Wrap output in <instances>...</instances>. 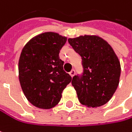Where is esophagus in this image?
Here are the masks:
<instances>
[{
  "instance_id": "obj_1",
  "label": "esophagus",
  "mask_w": 132,
  "mask_h": 132,
  "mask_svg": "<svg viewBox=\"0 0 132 132\" xmlns=\"http://www.w3.org/2000/svg\"><path fill=\"white\" fill-rule=\"evenodd\" d=\"M69 73H70V75H71V77H73V75L75 74V71H74V69L71 70V71Z\"/></svg>"
}]
</instances>
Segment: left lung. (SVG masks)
I'll list each match as a JSON object with an SVG mask.
<instances>
[{
  "label": "left lung",
  "mask_w": 132,
  "mask_h": 132,
  "mask_svg": "<svg viewBox=\"0 0 132 132\" xmlns=\"http://www.w3.org/2000/svg\"><path fill=\"white\" fill-rule=\"evenodd\" d=\"M68 43L82 59V73L73 76L71 82L80 102L92 108L105 104L119 85L121 67L117 55L98 36L69 38Z\"/></svg>",
  "instance_id": "8db88e82"
}]
</instances>
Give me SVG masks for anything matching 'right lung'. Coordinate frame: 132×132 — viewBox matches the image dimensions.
<instances>
[{
	"label": "right lung",
	"mask_w": 132,
	"mask_h": 132,
	"mask_svg": "<svg viewBox=\"0 0 132 132\" xmlns=\"http://www.w3.org/2000/svg\"><path fill=\"white\" fill-rule=\"evenodd\" d=\"M66 41L59 34L46 32L32 38L22 49L19 61V82L26 98L37 108L55 107L72 80L59 58Z\"/></svg>",
	"instance_id": "right-lung-1"
}]
</instances>
